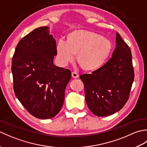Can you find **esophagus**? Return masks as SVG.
Wrapping results in <instances>:
<instances>
[{
	"label": "esophagus",
	"instance_id": "obj_1",
	"mask_svg": "<svg viewBox=\"0 0 147 147\" xmlns=\"http://www.w3.org/2000/svg\"><path fill=\"white\" fill-rule=\"evenodd\" d=\"M72 77H73V78H78L79 77V74L76 73V72H73V73H72Z\"/></svg>",
	"mask_w": 147,
	"mask_h": 147
}]
</instances>
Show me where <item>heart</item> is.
Wrapping results in <instances>:
<instances>
[{"label": "heart", "mask_w": 147, "mask_h": 147, "mask_svg": "<svg viewBox=\"0 0 147 147\" xmlns=\"http://www.w3.org/2000/svg\"><path fill=\"white\" fill-rule=\"evenodd\" d=\"M112 45L108 38L87 30H76L68 34L66 43L59 40L56 46L58 60L62 65L74 61L84 71L98 70L105 64L112 51Z\"/></svg>", "instance_id": "heart-1"}]
</instances>
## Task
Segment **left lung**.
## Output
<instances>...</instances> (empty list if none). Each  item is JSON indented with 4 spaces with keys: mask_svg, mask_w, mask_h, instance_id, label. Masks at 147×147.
<instances>
[{
    "mask_svg": "<svg viewBox=\"0 0 147 147\" xmlns=\"http://www.w3.org/2000/svg\"><path fill=\"white\" fill-rule=\"evenodd\" d=\"M115 43L107 63L92 74L80 76L86 104L93 114L100 117L113 114L124 107L135 77L131 50L118 33Z\"/></svg>",
    "mask_w": 147,
    "mask_h": 147,
    "instance_id": "1",
    "label": "left lung"
}]
</instances>
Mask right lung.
Wrapping results in <instances>:
<instances>
[{"label": "right lung", "instance_id": "1", "mask_svg": "<svg viewBox=\"0 0 147 147\" xmlns=\"http://www.w3.org/2000/svg\"><path fill=\"white\" fill-rule=\"evenodd\" d=\"M49 28H36L19 42L11 66L15 95L30 114L42 119L61 111L71 78L69 70L54 64L56 42Z\"/></svg>", "mask_w": 147, "mask_h": 147}]
</instances>
